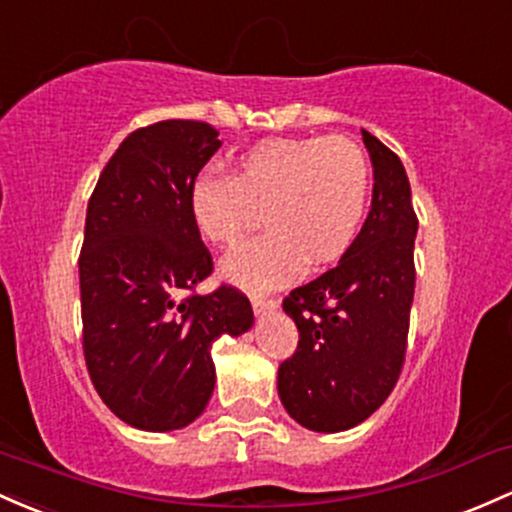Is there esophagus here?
Wrapping results in <instances>:
<instances>
[{"instance_id":"34e87169","label":"esophagus","mask_w":512,"mask_h":512,"mask_svg":"<svg viewBox=\"0 0 512 512\" xmlns=\"http://www.w3.org/2000/svg\"><path fill=\"white\" fill-rule=\"evenodd\" d=\"M250 301H252V308H255L257 316H267V313H272L274 308H277V301L267 299V296H260V294H252Z\"/></svg>"}]
</instances>
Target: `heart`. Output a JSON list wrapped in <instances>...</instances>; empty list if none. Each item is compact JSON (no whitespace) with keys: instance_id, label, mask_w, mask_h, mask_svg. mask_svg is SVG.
Returning <instances> with one entry per match:
<instances>
[{"instance_id":"obj_1","label":"heart","mask_w":512,"mask_h":512,"mask_svg":"<svg viewBox=\"0 0 512 512\" xmlns=\"http://www.w3.org/2000/svg\"><path fill=\"white\" fill-rule=\"evenodd\" d=\"M369 201V162L347 138L262 140L233 174L201 172L189 211L206 240L230 245L262 206L265 230L228 252L221 274L245 289H269L306 262L325 267L355 243Z\"/></svg>"}]
</instances>
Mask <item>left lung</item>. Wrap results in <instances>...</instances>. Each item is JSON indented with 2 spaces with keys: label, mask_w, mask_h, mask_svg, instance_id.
I'll return each instance as SVG.
<instances>
[{
  "label": "left lung",
  "mask_w": 512,
  "mask_h": 512,
  "mask_svg": "<svg viewBox=\"0 0 512 512\" xmlns=\"http://www.w3.org/2000/svg\"><path fill=\"white\" fill-rule=\"evenodd\" d=\"M374 167L372 209L340 262L284 299L299 328L294 357L279 367L286 413L313 432L364 423L389 398L406 357L418 233L403 162L362 131Z\"/></svg>",
  "instance_id": "8db88e82"
}]
</instances>
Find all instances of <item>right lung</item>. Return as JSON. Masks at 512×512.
<instances>
[{
	"label": "right lung",
	"mask_w": 512,
	"mask_h": 512,
	"mask_svg": "<svg viewBox=\"0 0 512 512\" xmlns=\"http://www.w3.org/2000/svg\"><path fill=\"white\" fill-rule=\"evenodd\" d=\"M221 148L201 121H160L119 145L87 206L80 255L84 359L101 401L131 428L182 430L216 386L211 347L255 323L247 296L211 274L189 184Z\"/></svg>",
	"instance_id": "right-lung-1"
}]
</instances>
